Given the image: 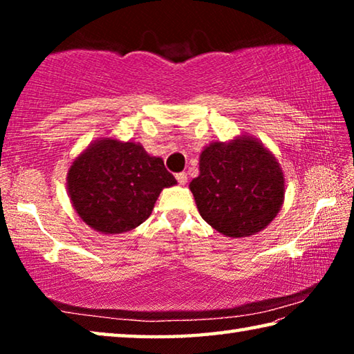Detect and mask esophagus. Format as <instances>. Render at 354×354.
<instances>
[{"label": "esophagus", "mask_w": 354, "mask_h": 354, "mask_svg": "<svg viewBox=\"0 0 354 354\" xmlns=\"http://www.w3.org/2000/svg\"><path fill=\"white\" fill-rule=\"evenodd\" d=\"M176 179H178V183H179V184L184 185L185 183H187V175H185L184 171H181V173H176Z\"/></svg>", "instance_id": "esophagus-1"}]
</instances>
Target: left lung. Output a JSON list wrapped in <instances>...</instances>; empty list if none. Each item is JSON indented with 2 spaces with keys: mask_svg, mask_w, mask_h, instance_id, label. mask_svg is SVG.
Segmentation results:
<instances>
[{
  "mask_svg": "<svg viewBox=\"0 0 354 354\" xmlns=\"http://www.w3.org/2000/svg\"><path fill=\"white\" fill-rule=\"evenodd\" d=\"M189 189L203 220L220 234L237 239L272 223L283 207L286 179L270 149L241 134L203 148L200 175Z\"/></svg>",
  "mask_w": 354,
  "mask_h": 354,
  "instance_id": "1",
  "label": "left lung"
}]
</instances>
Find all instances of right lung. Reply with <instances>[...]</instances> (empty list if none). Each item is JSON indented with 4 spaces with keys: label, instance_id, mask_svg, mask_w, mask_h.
Segmentation results:
<instances>
[{
    "label": "right lung",
    "instance_id": "add662e5",
    "mask_svg": "<svg viewBox=\"0 0 354 354\" xmlns=\"http://www.w3.org/2000/svg\"><path fill=\"white\" fill-rule=\"evenodd\" d=\"M178 184L164 160L139 142L100 137L76 156L67 173L71 206L101 234H122L142 225L165 187Z\"/></svg>",
    "mask_w": 354,
    "mask_h": 354
}]
</instances>
